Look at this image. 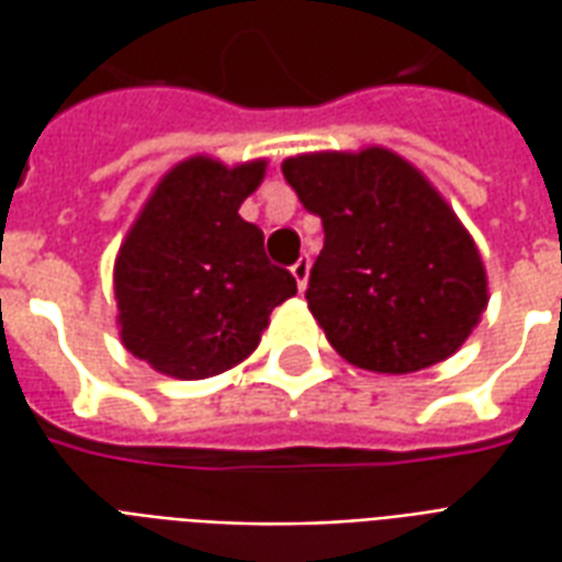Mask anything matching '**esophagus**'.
Instances as JSON below:
<instances>
[{
    "instance_id": "obj_1",
    "label": "esophagus",
    "mask_w": 562,
    "mask_h": 562,
    "mask_svg": "<svg viewBox=\"0 0 562 562\" xmlns=\"http://www.w3.org/2000/svg\"><path fill=\"white\" fill-rule=\"evenodd\" d=\"M292 277H294V280H297V289L304 292L306 280H310V258L301 256V258H297V261H294V265H292Z\"/></svg>"
}]
</instances>
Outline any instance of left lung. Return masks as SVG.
I'll return each instance as SVG.
<instances>
[{
    "instance_id": "8db88e82",
    "label": "left lung",
    "mask_w": 562,
    "mask_h": 562,
    "mask_svg": "<svg viewBox=\"0 0 562 562\" xmlns=\"http://www.w3.org/2000/svg\"><path fill=\"white\" fill-rule=\"evenodd\" d=\"M282 177L325 228L306 304L330 346L376 373L458 352L487 306V277L434 186L382 147L294 156Z\"/></svg>"
}]
</instances>
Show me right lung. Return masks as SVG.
Wrapping results in <instances>:
<instances>
[{
  "mask_svg": "<svg viewBox=\"0 0 562 562\" xmlns=\"http://www.w3.org/2000/svg\"><path fill=\"white\" fill-rule=\"evenodd\" d=\"M261 177L265 161H180L120 246V334L128 352L165 376L207 379L240 364L270 310L297 292L292 273L265 256L261 228L237 213Z\"/></svg>",
  "mask_w": 562,
  "mask_h": 562,
  "instance_id": "obj_1",
  "label": "right lung"
}]
</instances>
